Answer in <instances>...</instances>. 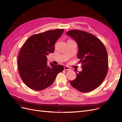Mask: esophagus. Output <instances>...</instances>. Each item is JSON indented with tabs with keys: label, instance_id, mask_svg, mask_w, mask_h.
<instances>
[{
	"label": "esophagus",
	"instance_id": "esophagus-1",
	"mask_svg": "<svg viewBox=\"0 0 122 122\" xmlns=\"http://www.w3.org/2000/svg\"><path fill=\"white\" fill-rule=\"evenodd\" d=\"M64 70H70V68L68 67V66H65L64 67Z\"/></svg>",
	"mask_w": 122,
	"mask_h": 122
}]
</instances>
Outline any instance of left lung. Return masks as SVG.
<instances>
[{
    "mask_svg": "<svg viewBox=\"0 0 122 122\" xmlns=\"http://www.w3.org/2000/svg\"><path fill=\"white\" fill-rule=\"evenodd\" d=\"M66 34L75 40L78 46L77 57L82 71L76 73L71 86L82 93L93 91L104 81L108 70V55L101 41L90 33L83 30H71Z\"/></svg>",
    "mask_w": 122,
    "mask_h": 122,
    "instance_id": "1",
    "label": "left lung"
}]
</instances>
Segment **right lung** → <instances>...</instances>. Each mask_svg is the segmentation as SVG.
<instances>
[{
    "mask_svg": "<svg viewBox=\"0 0 122 122\" xmlns=\"http://www.w3.org/2000/svg\"><path fill=\"white\" fill-rule=\"evenodd\" d=\"M64 31L56 29L34 35L22 47L18 58V70L23 82L31 89H45L64 70L62 65L47 64V55L54 52V44Z\"/></svg>",
    "mask_w": 122,
    "mask_h": 122,
    "instance_id": "add662e5",
    "label": "right lung"
}]
</instances>
